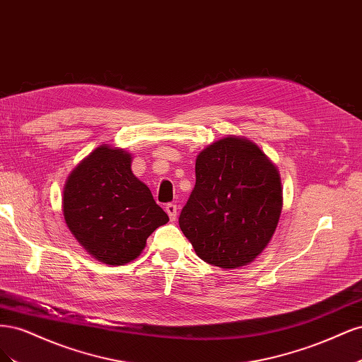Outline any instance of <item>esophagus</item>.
Here are the masks:
<instances>
[{
    "label": "esophagus",
    "instance_id": "1",
    "mask_svg": "<svg viewBox=\"0 0 362 362\" xmlns=\"http://www.w3.org/2000/svg\"><path fill=\"white\" fill-rule=\"evenodd\" d=\"M164 210H166V213L169 214V217H170V221H175V218H177V205L175 204H166V206H164Z\"/></svg>",
    "mask_w": 362,
    "mask_h": 362
}]
</instances>
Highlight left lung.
Wrapping results in <instances>:
<instances>
[{"label": "left lung", "instance_id": "obj_1", "mask_svg": "<svg viewBox=\"0 0 362 362\" xmlns=\"http://www.w3.org/2000/svg\"><path fill=\"white\" fill-rule=\"evenodd\" d=\"M196 184L180 214V228L208 264H249L275 233L282 190L276 168L257 145L225 137L196 158Z\"/></svg>", "mask_w": 362, "mask_h": 362}]
</instances>
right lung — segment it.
<instances>
[{
  "label": "right lung",
  "instance_id": "obj_1",
  "mask_svg": "<svg viewBox=\"0 0 362 362\" xmlns=\"http://www.w3.org/2000/svg\"><path fill=\"white\" fill-rule=\"evenodd\" d=\"M63 214L75 238L96 259L120 266L140 255L146 238L169 222L120 149L96 148L64 185Z\"/></svg>",
  "mask_w": 362,
  "mask_h": 362
}]
</instances>
